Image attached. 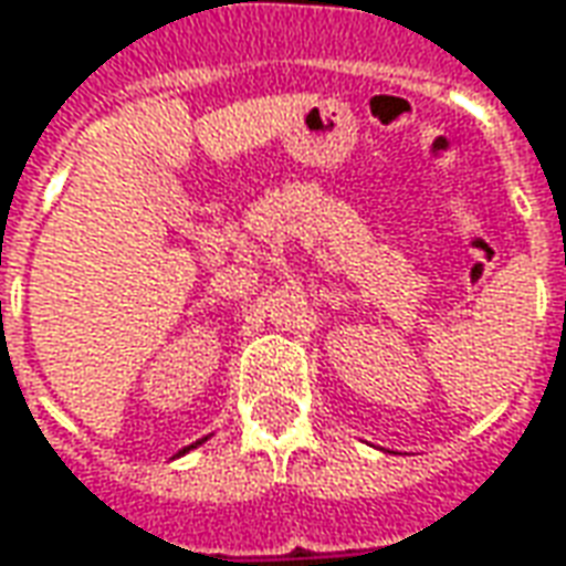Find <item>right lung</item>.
<instances>
[{
    "label": "right lung",
    "mask_w": 566,
    "mask_h": 566,
    "mask_svg": "<svg viewBox=\"0 0 566 566\" xmlns=\"http://www.w3.org/2000/svg\"><path fill=\"white\" fill-rule=\"evenodd\" d=\"M206 440H209V438H202V440H197V443H190V447H185V450H181V453H178V455H185L187 450H197V447H200V443H206Z\"/></svg>",
    "instance_id": "1"
}]
</instances>
